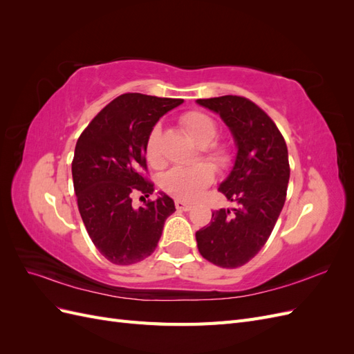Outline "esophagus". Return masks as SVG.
<instances>
[{"label":"esophagus","instance_id":"esophagus-1","mask_svg":"<svg viewBox=\"0 0 354 354\" xmlns=\"http://www.w3.org/2000/svg\"><path fill=\"white\" fill-rule=\"evenodd\" d=\"M176 208L178 211H189L192 208V203L186 202V201H181V199H177L176 201Z\"/></svg>","mask_w":354,"mask_h":354}]
</instances>
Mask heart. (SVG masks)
Instances as JSON below:
<instances>
[{"mask_svg": "<svg viewBox=\"0 0 354 354\" xmlns=\"http://www.w3.org/2000/svg\"><path fill=\"white\" fill-rule=\"evenodd\" d=\"M181 125L185 131L201 146V151L209 162L217 168L224 169L232 162V153L226 145L216 142L218 137V127L216 121L207 113L190 111L181 116ZM160 127L155 125L149 133L145 143L146 159L152 165L160 162L159 153ZM214 180V169L207 162H198L189 167H174L160 176L159 185L168 195L177 199L194 201L202 190L208 187Z\"/></svg>", "mask_w": 354, "mask_h": 354, "instance_id": "b5f03b06", "label": "heart"}]
</instances>
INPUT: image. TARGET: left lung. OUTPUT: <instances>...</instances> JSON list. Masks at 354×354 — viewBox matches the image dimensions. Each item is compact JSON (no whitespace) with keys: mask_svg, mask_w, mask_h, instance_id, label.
Returning a JSON list of instances; mask_svg holds the SVG:
<instances>
[{"mask_svg":"<svg viewBox=\"0 0 354 354\" xmlns=\"http://www.w3.org/2000/svg\"><path fill=\"white\" fill-rule=\"evenodd\" d=\"M198 103L220 113L238 145L218 192L239 205L212 212L208 226L196 232L198 250L209 263L236 269L259 254L279 218L291 173L288 147L272 118L250 99L221 95Z\"/></svg>","mask_w":354,"mask_h":354,"instance_id":"obj_1","label":"left lung"}]
</instances>
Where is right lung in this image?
Masks as SVG:
<instances>
[{
    "mask_svg": "<svg viewBox=\"0 0 354 354\" xmlns=\"http://www.w3.org/2000/svg\"><path fill=\"white\" fill-rule=\"evenodd\" d=\"M181 103L140 93L118 95L75 146L72 178L81 218L95 248L113 264H134L151 255L176 211L167 195L147 199L140 208L131 202L134 195L149 198L155 192L153 181L143 174L146 138L159 118Z\"/></svg>",
    "mask_w": 354,
    "mask_h": 354,
    "instance_id": "obj_1",
    "label": "right lung"
}]
</instances>
